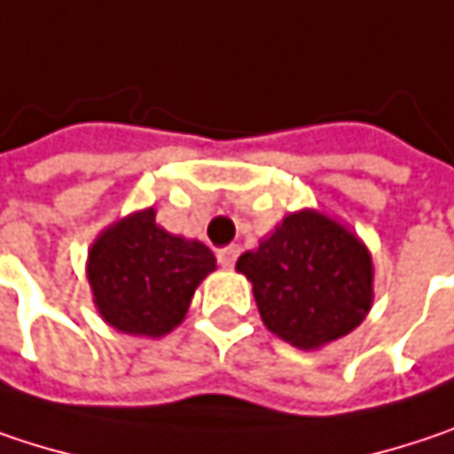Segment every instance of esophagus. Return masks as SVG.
<instances>
[{
	"instance_id": "1",
	"label": "esophagus",
	"mask_w": 454,
	"mask_h": 454,
	"mask_svg": "<svg viewBox=\"0 0 454 454\" xmlns=\"http://www.w3.org/2000/svg\"><path fill=\"white\" fill-rule=\"evenodd\" d=\"M236 257H239V247H236V244L218 249V262H221L223 268H233V265H236Z\"/></svg>"
}]
</instances>
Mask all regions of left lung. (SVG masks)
Masks as SVG:
<instances>
[{"label":"left lung","instance_id":"left-lung-1","mask_svg":"<svg viewBox=\"0 0 454 454\" xmlns=\"http://www.w3.org/2000/svg\"><path fill=\"white\" fill-rule=\"evenodd\" d=\"M236 270L247 275L272 335L319 350L356 330L374 304L369 247L338 218L304 207L288 213Z\"/></svg>","mask_w":454,"mask_h":454}]
</instances>
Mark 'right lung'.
Here are the masks:
<instances>
[{"label": "right lung", "mask_w": 454, "mask_h": 454, "mask_svg": "<svg viewBox=\"0 0 454 454\" xmlns=\"http://www.w3.org/2000/svg\"><path fill=\"white\" fill-rule=\"evenodd\" d=\"M215 254L197 239L155 223V207L106 226L88 249V283L106 325L140 338H163L184 322Z\"/></svg>", "instance_id": "1"}]
</instances>
